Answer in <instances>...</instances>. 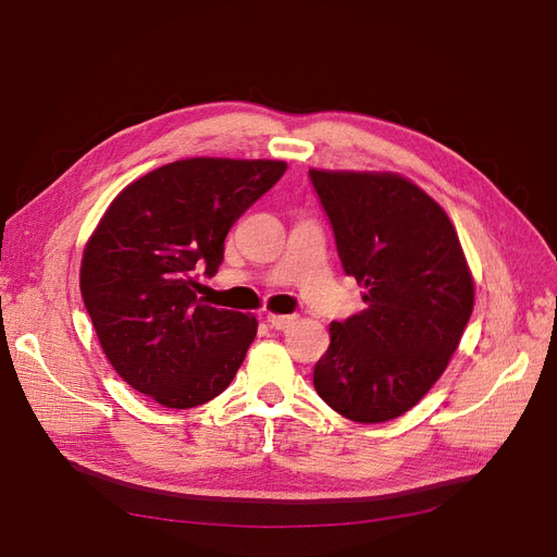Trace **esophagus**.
<instances>
[{
    "label": "esophagus",
    "mask_w": 557,
    "mask_h": 557,
    "mask_svg": "<svg viewBox=\"0 0 557 557\" xmlns=\"http://www.w3.org/2000/svg\"><path fill=\"white\" fill-rule=\"evenodd\" d=\"M295 320H297L295 313H290V315L269 313V315H267V323H269V327H272V330H288V327L295 323Z\"/></svg>",
    "instance_id": "34e87169"
}]
</instances>
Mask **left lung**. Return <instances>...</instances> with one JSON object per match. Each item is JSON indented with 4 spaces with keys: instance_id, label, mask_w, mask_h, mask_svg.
<instances>
[{
    "instance_id": "8db88e82",
    "label": "left lung",
    "mask_w": 557,
    "mask_h": 557,
    "mask_svg": "<svg viewBox=\"0 0 557 557\" xmlns=\"http://www.w3.org/2000/svg\"><path fill=\"white\" fill-rule=\"evenodd\" d=\"M344 272L367 309L330 325L315 393L356 423H385L444 374L474 309L465 252L436 201L397 174L309 170Z\"/></svg>"
}]
</instances>
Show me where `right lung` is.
<instances>
[{"instance_id": "1", "label": "right lung", "mask_w": 557, "mask_h": 557, "mask_svg": "<svg viewBox=\"0 0 557 557\" xmlns=\"http://www.w3.org/2000/svg\"><path fill=\"white\" fill-rule=\"evenodd\" d=\"M285 166L178 160L111 201L83 252L81 295L109 362L134 391L193 409L232 383L258 320L209 307L197 276L218 272L230 227Z\"/></svg>"}]
</instances>
